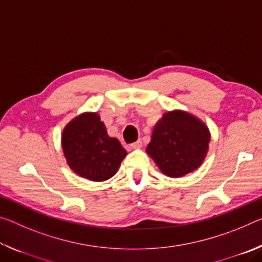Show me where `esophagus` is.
I'll return each mask as SVG.
<instances>
[{
  "label": "esophagus",
  "instance_id": "34e87169",
  "mask_svg": "<svg viewBox=\"0 0 262 262\" xmlns=\"http://www.w3.org/2000/svg\"><path fill=\"white\" fill-rule=\"evenodd\" d=\"M141 147H142V142H141V140L136 141V142H134V143L130 144V148H132V149H140Z\"/></svg>",
  "mask_w": 262,
  "mask_h": 262
}]
</instances>
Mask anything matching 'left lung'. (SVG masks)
<instances>
[{"instance_id": "8db88e82", "label": "left lung", "mask_w": 262, "mask_h": 262, "mask_svg": "<svg viewBox=\"0 0 262 262\" xmlns=\"http://www.w3.org/2000/svg\"><path fill=\"white\" fill-rule=\"evenodd\" d=\"M210 143V130L196 115L172 110L156 122L147 154L163 174L180 178L192 173L205 162Z\"/></svg>"}]
</instances>
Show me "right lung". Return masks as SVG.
Segmentation results:
<instances>
[{
  "label": "right lung",
  "mask_w": 262,
  "mask_h": 262,
  "mask_svg": "<svg viewBox=\"0 0 262 262\" xmlns=\"http://www.w3.org/2000/svg\"><path fill=\"white\" fill-rule=\"evenodd\" d=\"M61 147L70 170L84 179L105 181L117 173L127 151L110 137L97 112H83L62 130Z\"/></svg>",
  "instance_id": "1"
}]
</instances>
